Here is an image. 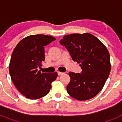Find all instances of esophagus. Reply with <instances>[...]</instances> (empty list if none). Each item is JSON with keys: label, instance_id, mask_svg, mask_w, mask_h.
<instances>
[{"label": "esophagus", "instance_id": "1", "mask_svg": "<svg viewBox=\"0 0 122 122\" xmlns=\"http://www.w3.org/2000/svg\"><path fill=\"white\" fill-rule=\"evenodd\" d=\"M57 73H58V75H59V76H60V75H62V74H63V73H62V72H60V71H58Z\"/></svg>", "mask_w": 122, "mask_h": 122}]
</instances>
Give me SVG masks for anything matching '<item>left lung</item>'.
<instances>
[{
    "instance_id": "8db88e82",
    "label": "left lung",
    "mask_w": 122,
    "mask_h": 122,
    "mask_svg": "<svg viewBox=\"0 0 122 122\" xmlns=\"http://www.w3.org/2000/svg\"><path fill=\"white\" fill-rule=\"evenodd\" d=\"M60 43L82 70L81 73H69L71 80L66 86L68 93L80 101L95 97L103 89L111 68L106 47L89 33L65 35Z\"/></svg>"
}]
</instances>
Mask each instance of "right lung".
<instances>
[{"instance_id": "1", "label": "right lung", "mask_w": 122, "mask_h": 122, "mask_svg": "<svg viewBox=\"0 0 122 122\" xmlns=\"http://www.w3.org/2000/svg\"><path fill=\"white\" fill-rule=\"evenodd\" d=\"M56 40L49 35H30L18 43L13 50L9 65L11 81L18 91L31 100L43 97L51 89L57 73H41L45 61V48Z\"/></svg>"}]
</instances>
